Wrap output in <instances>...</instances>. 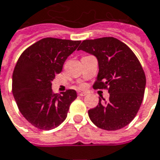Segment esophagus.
I'll list each match as a JSON object with an SVG mask.
<instances>
[{"label": "esophagus", "instance_id": "1", "mask_svg": "<svg viewBox=\"0 0 160 160\" xmlns=\"http://www.w3.org/2000/svg\"><path fill=\"white\" fill-rule=\"evenodd\" d=\"M86 94H87V93H85V92H80V91L78 92V95H80V96H85Z\"/></svg>", "mask_w": 160, "mask_h": 160}]
</instances>
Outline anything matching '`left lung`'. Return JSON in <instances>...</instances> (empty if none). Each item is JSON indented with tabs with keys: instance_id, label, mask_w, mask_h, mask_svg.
I'll return each mask as SVG.
<instances>
[{
	"instance_id": "obj_1",
	"label": "left lung",
	"mask_w": 160,
	"mask_h": 160,
	"mask_svg": "<svg viewBox=\"0 0 160 160\" xmlns=\"http://www.w3.org/2000/svg\"><path fill=\"white\" fill-rule=\"evenodd\" d=\"M78 50L98 59L94 89H107L108 101L88 110L90 120L100 129L117 130L128 125L138 112L144 98L146 78L135 53L117 38L106 37L82 41Z\"/></svg>"
}]
</instances>
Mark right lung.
Wrapping results in <instances>:
<instances>
[{
  "instance_id": "1",
  "label": "right lung",
  "mask_w": 160,
  "mask_h": 160,
  "mask_svg": "<svg viewBox=\"0 0 160 160\" xmlns=\"http://www.w3.org/2000/svg\"><path fill=\"white\" fill-rule=\"evenodd\" d=\"M80 43L45 38L28 47L18 58L13 72L12 93L22 115L36 128L49 130L61 124L77 98L73 89L54 94L52 81Z\"/></svg>"
}]
</instances>
